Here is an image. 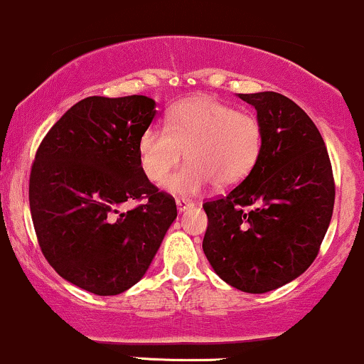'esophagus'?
I'll use <instances>...</instances> for the list:
<instances>
[{
	"label": "esophagus",
	"instance_id": "34e87169",
	"mask_svg": "<svg viewBox=\"0 0 364 364\" xmlns=\"http://www.w3.org/2000/svg\"><path fill=\"white\" fill-rule=\"evenodd\" d=\"M193 205H195V203L186 200V198H176V207H178L179 213H185L186 209H191Z\"/></svg>",
	"mask_w": 364,
	"mask_h": 364
}]
</instances>
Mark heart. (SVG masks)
I'll use <instances>...</instances> for the list:
<instances>
[{
  "instance_id": "obj_1",
  "label": "heart",
  "mask_w": 364,
  "mask_h": 364,
  "mask_svg": "<svg viewBox=\"0 0 364 364\" xmlns=\"http://www.w3.org/2000/svg\"><path fill=\"white\" fill-rule=\"evenodd\" d=\"M262 127L254 115L210 97L181 100L167 112L166 127L150 126L139 136L143 173L161 183L182 158L189 164L166 180L174 195H197L214 183L230 188L243 181L257 164Z\"/></svg>"
}]
</instances>
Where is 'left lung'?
<instances>
[{
  "label": "left lung",
  "instance_id": "1",
  "mask_svg": "<svg viewBox=\"0 0 364 364\" xmlns=\"http://www.w3.org/2000/svg\"><path fill=\"white\" fill-rule=\"evenodd\" d=\"M257 112L262 146L250 174L226 197L203 203V254L219 278L266 294L301 277L331 221L335 183L318 127L274 93L238 95Z\"/></svg>",
  "mask_w": 364,
  "mask_h": 364
}]
</instances>
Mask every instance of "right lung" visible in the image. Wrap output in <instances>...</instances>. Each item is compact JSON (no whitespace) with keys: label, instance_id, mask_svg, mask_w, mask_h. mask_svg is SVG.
<instances>
[{"label":"right lung","instance_id":"1","mask_svg":"<svg viewBox=\"0 0 364 364\" xmlns=\"http://www.w3.org/2000/svg\"><path fill=\"white\" fill-rule=\"evenodd\" d=\"M143 95L87 97L48 131L31 169L29 203L39 247L67 282L117 295L146 273L178 215L149 181L138 141L154 121ZM145 200L124 213L126 201Z\"/></svg>","mask_w":364,"mask_h":364}]
</instances>
